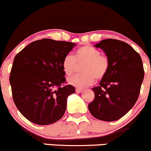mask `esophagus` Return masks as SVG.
<instances>
[{
  "instance_id": "34e87169",
  "label": "esophagus",
  "mask_w": 151,
  "mask_h": 151,
  "mask_svg": "<svg viewBox=\"0 0 151 151\" xmlns=\"http://www.w3.org/2000/svg\"><path fill=\"white\" fill-rule=\"evenodd\" d=\"M83 91V89H79V88H77V89H76V92H78V93H81Z\"/></svg>"
}]
</instances>
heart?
Instances as JSON below:
<instances>
[{"instance_id": "obj_1", "label": "heart", "mask_w": 151, "mask_h": 151, "mask_svg": "<svg viewBox=\"0 0 151 151\" xmlns=\"http://www.w3.org/2000/svg\"><path fill=\"white\" fill-rule=\"evenodd\" d=\"M82 65L81 71L83 73L74 76L68 80L70 85L81 88L90 86L97 80H101L105 77L109 68V60L98 49L91 46H83L78 49L75 57L68 54L64 57L62 67L66 76H70L75 73L77 65Z\"/></svg>"}]
</instances>
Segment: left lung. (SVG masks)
Returning a JSON list of instances; mask_svg holds the SVG:
<instances>
[{
	"label": "left lung",
	"instance_id": "left-lung-1",
	"mask_svg": "<svg viewBox=\"0 0 151 151\" xmlns=\"http://www.w3.org/2000/svg\"><path fill=\"white\" fill-rule=\"evenodd\" d=\"M95 47L104 50L109 68L99 86L92 88L95 98L88 108L98 120L115 121L127 114L138 99L144 79L142 61L131 45L120 40H103Z\"/></svg>",
	"mask_w": 151,
	"mask_h": 151
}]
</instances>
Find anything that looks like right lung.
I'll return each mask as SVG.
<instances>
[{
  "label": "right lung",
  "instance_id": "right-lung-1",
  "mask_svg": "<svg viewBox=\"0 0 151 151\" xmlns=\"http://www.w3.org/2000/svg\"><path fill=\"white\" fill-rule=\"evenodd\" d=\"M76 45L51 39L37 40L14 59L9 81L17 109L29 121L50 125L63 117L71 85L62 86L65 74L62 62Z\"/></svg>",
  "mask_w": 151,
  "mask_h": 151
}]
</instances>
